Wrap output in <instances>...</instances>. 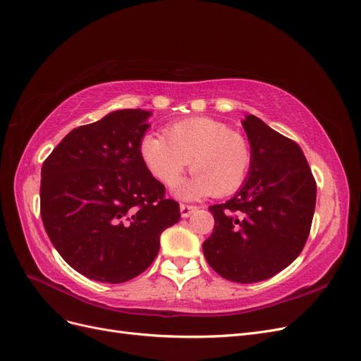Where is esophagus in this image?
Returning <instances> with one entry per match:
<instances>
[{"mask_svg":"<svg viewBox=\"0 0 361 361\" xmlns=\"http://www.w3.org/2000/svg\"><path fill=\"white\" fill-rule=\"evenodd\" d=\"M195 209H197V206H192V204H180V215H182V218H188Z\"/></svg>","mask_w":361,"mask_h":361,"instance_id":"obj_1","label":"esophagus"}]
</instances>
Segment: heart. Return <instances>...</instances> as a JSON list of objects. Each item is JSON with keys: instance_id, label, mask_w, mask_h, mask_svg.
Here are the masks:
<instances>
[{"instance_id": "heart-1", "label": "heart", "mask_w": 361, "mask_h": 361, "mask_svg": "<svg viewBox=\"0 0 361 361\" xmlns=\"http://www.w3.org/2000/svg\"><path fill=\"white\" fill-rule=\"evenodd\" d=\"M167 139L149 133L140 140L138 154L147 171L166 187L178 182L185 167L194 173L176 195L197 200L206 195H227L244 183L253 161L250 143L232 128L207 117L183 120L166 129Z\"/></svg>"}]
</instances>
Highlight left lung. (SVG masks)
<instances>
[{
  "label": "left lung",
  "instance_id": "obj_1",
  "mask_svg": "<svg viewBox=\"0 0 361 361\" xmlns=\"http://www.w3.org/2000/svg\"><path fill=\"white\" fill-rule=\"evenodd\" d=\"M243 126L253 161L233 197L209 207L215 226L203 253L221 277L256 283L300 256L310 233L316 182L295 141L253 114Z\"/></svg>",
  "mask_w": 361,
  "mask_h": 361
}]
</instances>
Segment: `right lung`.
Masks as SVG:
<instances>
[{"instance_id": "1", "label": "right lung", "mask_w": 361, "mask_h": 361, "mask_svg": "<svg viewBox=\"0 0 361 361\" xmlns=\"http://www.w3.org/2000/svg\"><path fill=\"white\" fill-rule=\"evenodd\" d=\"M150 111L118 110L64 137L42 166L40 215L52 245L80 274L123 283L146 271L179 203L145 167Z\"/></svg>"}]
</instances>
